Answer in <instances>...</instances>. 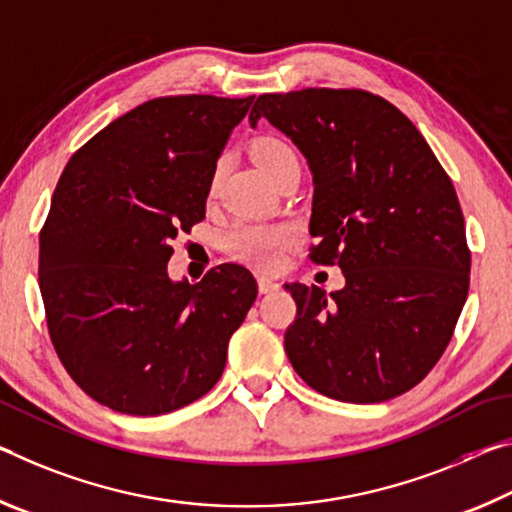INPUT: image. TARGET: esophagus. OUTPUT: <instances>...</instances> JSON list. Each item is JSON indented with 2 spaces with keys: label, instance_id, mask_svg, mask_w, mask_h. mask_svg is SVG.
<instances>
[{
  "label": "esophagus",
  "instance_id": "1",
  "mask_svg": "<svg viewBox=\"0 0 512 512\" xmlns=\"http://www.w3.org/2000/svg\"><path fill=\"white\" fill-rule=\"evenodd\" d=\"M281 286L272 279H265V276H258V292L261 295H270V292H276Z\"/></svg>",
  "mask_w": 512,
  "mask_h": 512
}]
</instances>
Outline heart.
Returning <instances> with one entry per match:
<instances>
[{"mask_svg": "<svg viewBox=\"0 0 512 512\" xmlns=\"http://www.w3.org/2000/svg\"><path fill=\"white\" fill-rule=\"evenodd\" d=\"M251 156L258 167L274 179L283 165L299 161L290 142L276 136H261L251 145ZM297 236V226L283 222H238L226 233L224 247L242 263L270 270L281 263L283 251Z\"/></svg>", "mask_w": 512, "mask_h": 512, "instance_id": "b5f03b06", "label": "heart"}]
</instances>
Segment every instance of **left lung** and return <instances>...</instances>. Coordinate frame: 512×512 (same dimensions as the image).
<instances>
[{"label":"left lung","mask_w":512,"mask_h":512,"mask_svg":"<svg viewBox=\"0 0 512 512\" xmlns=\"http://www.w3.org/2000/svg\"><path fill=\"white\" fill-rule=\"evenodd\" d=\"M265 117L306 156L315 195L311 261L345 288L290 283L283 345L313 390L379 404L415 388L445 354L469 290V247L454 183L415 124L356 88L261 95Z\"/></svg>","instance_id":"1"}]
</instances>
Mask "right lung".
<instances>
[{
    "label": "right lung",
    "mask_w": 512,
    "mask_h": 512,
    "mask_svg": "<svg viewBox=\"0 0 512 512\" xmlns=\"http://www.w3.org/2000/svg\"><path fill=\"white\" fill-rule=\"evenodd\" d=\"M254 97H156L74 152L40 229L38 281L67 374L115 413L152 417L204 397L258 295L224 263L170 281V242L204 220L217 158Z\"/></svg>",
    "instance_id": "add662e5"
}]
</instances>
